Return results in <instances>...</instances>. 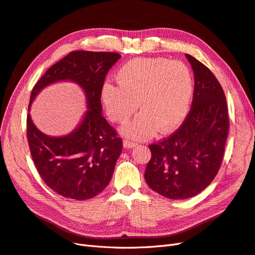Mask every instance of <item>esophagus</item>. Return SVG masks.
<instances>
[{
  "instance_id": "1",
  "label": "esophagus",
  "mask_w": 255,
  "mask_h": 255,
  "mask_svg": "<svg viewBox=\"0 0 255 255\" xmlns=\"http://www.w3.org/2000/svg\"><path fill=\"white\" fill-rule=\"evenodd\" d=\"M123 146H124V148H126V149H131V148H134V147L136 146V142H133V141H130V140L125 139V140L123 141Z\"/></svg>"
}]
</instances>
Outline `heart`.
Listing matches in <instances>:
<instances>
[{
  "instance_id": "b5f03b06",
  "label": "heart",
  "mask_w": 255,
  "mask_h": 255,
  "mask_svg": "<svg viewBox=\"0 0 255 255\" xmlns=\"http://www.w3.org/2000/svg\"><path fill=\"white\" fill-rule=\"evenodd\" d=\"M118 84L106 82L101 100L109 119L123 123L136 109L140 113L121 127V133L146 140L178 128L190 112L194 94L193 76L181 61L162 57L134 58L116 74Z\"/></svg>"
}]
</instances>
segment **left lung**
<instances>
[{
    "mask_svg": "<svg viewBox=\"0 0 255 255\" xmlns=\"http://www.w3.org/2000/svg\"><path fill=\"white\" fill-rule=\"evenodd\" d=\"M194 71L191 112L174 134L150 145L145 179L174 200L198 195L212 183L223 159L229 120L222 86L206 66L185 54Z\"/></svg>",
    "mask_w": 255,
    "mask_h": 255,
    "instance_id": "obj_1",
    "label": "left lung"
}]
</instances>
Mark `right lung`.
<instances>
[{"label": "right lung", "mask_w": 255, "mask_h": 255, "mask_svg": "<svg viewBox=\"0 0 255 255\" xmlns=\"http://www.w3.org/2000/svg\"><path fill=\"white\" fill-rule=\"evenodd\" d=\"M121 55L76 51L52 65L33 87L27 117V138L33 161L45 183L55 193L75 200L100 194L112 179L123 142L102 116L101 90L105 76ZM73 82L85 93L87 110L70 134L51 137L32 123L29 109L49 85Z\"/></svg>", "instance_id": "1"}]
</instances>
